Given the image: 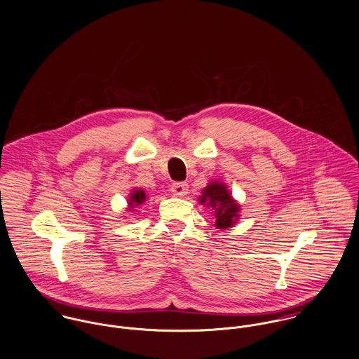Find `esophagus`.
Masks as SVG:
<instances>
[{
  "label": "esophagus",
  "mask_w": 359,
  "mask_h": 359,
  "mask_svg": "<svg viewBox=\"0 0 359 359\" xmlns=\"http://www.w3.org/2000/svg\"><path fill=\"white\" fill-rule=\"evenodd\" d=\"M170 193L175 197H184L189 193V184L186 182H176L170 186Z\"/></svg>",
  "instance_id": "1"
}]
</instances>
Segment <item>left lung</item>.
<instances>
[{
  "mask_svg": "<svg viewBox=\"0 0 359 359\" xmlns=\"http://www.w3.org/2000/svg\"><path fill=\"white\" fill-rule=\"evenodd\" d=\"M202 205L210 206L215 210V226L219 230H226L233 227L239 219V205L231 197L226 184L220 182L209 183L199 197Z\"/></svg>",
  "mask_w": 359,
  "mask_h": 359,
  "instance_id": "left-lung-1",
  "label": "left lung"
}]
</instances>
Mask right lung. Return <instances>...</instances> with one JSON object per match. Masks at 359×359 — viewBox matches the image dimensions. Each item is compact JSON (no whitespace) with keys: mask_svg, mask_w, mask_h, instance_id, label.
Masks as SVG:
<instances>
[{"mask_svg":"<svg viewBox=\"0 0 359 359\" xmlns=\"http://www.w3.org/2000/svg\"><path fill=\"white\" fill-rule=\"evenodd\" d=\"M147 199L146 197V193L142 190V189H136L130 193L129 198H128V209H133L135 206H139L142 205L144 201Z\"/></svg>","mask_w":359,"mask_h":359,"instance_id":"1","label":"right lung"}]
</instances>
